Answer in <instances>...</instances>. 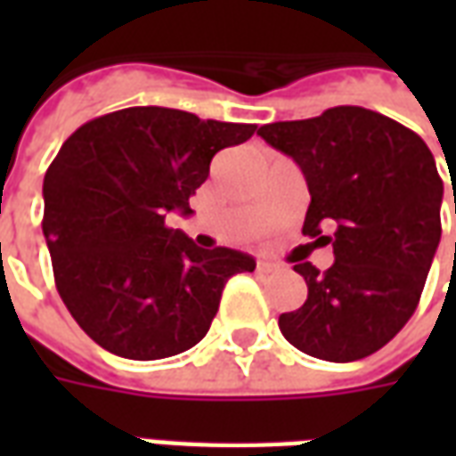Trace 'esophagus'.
<instances>
[{
    "mask_svg": "<svg viewBox=\"0 0 456 456\" xmlns=\"http://www.w3.org/2000/svg\"><path fill=\"white\" fill-rule=\"evenodd\" d=\"M276 264L273 261H268V258H258L256 261V271L258 273H271V271H276Z\"/></svg>",
    "mask_w": 456,
    "mask_h": 456,
    "instance_id": "obj_1",
    "label": "esophagus"
}]
</instances>
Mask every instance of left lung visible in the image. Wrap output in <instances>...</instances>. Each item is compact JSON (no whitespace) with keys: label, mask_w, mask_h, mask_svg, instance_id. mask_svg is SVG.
Listing matches in <instances>:
<instances>
[{"label":"left lung","mask_w":456,"mask_h":456,"mask_svg":"<svg viewBox=\"0 0 456 456\" xmlns=\"http://www.w3.org/2000/svg\"><path fill=\"white\" fill-rule=\"evenodd\" d=\"M258 136L300 166L310 190L303 234L335 251L327 271L310 261L293 266L307 300L278 317L281 332L325 362L379 352L415 313L442 237L444 188L428 143L363 107L273 121ZM327 224L332 238L322 232Z\"/></svg>","instance_id":"obj_1"}]
</instances>
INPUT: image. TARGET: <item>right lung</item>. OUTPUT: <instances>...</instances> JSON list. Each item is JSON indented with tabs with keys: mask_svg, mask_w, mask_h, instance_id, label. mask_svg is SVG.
<instances>
[{
	"mask_svg": "<svg viewBox=\"0 0 456 456\" xmlns=\"http://www.w3.org/2000/svg\"><path fill=\"white\" fill-rule=\"evenodd\" d=\"M254 131L129 107L61 146L44 178V237L65 307L102 349L136 362L185 352L208 335L229 278L256 268L248 254L200 248L166 224L168 212L192 215L215 153Z\"/></svg>",
	"mask_w": 456,
	"mask_h": 456,
	"instance_id": "right-lung-1",
	"label": "right lung"
}]
</instances>
